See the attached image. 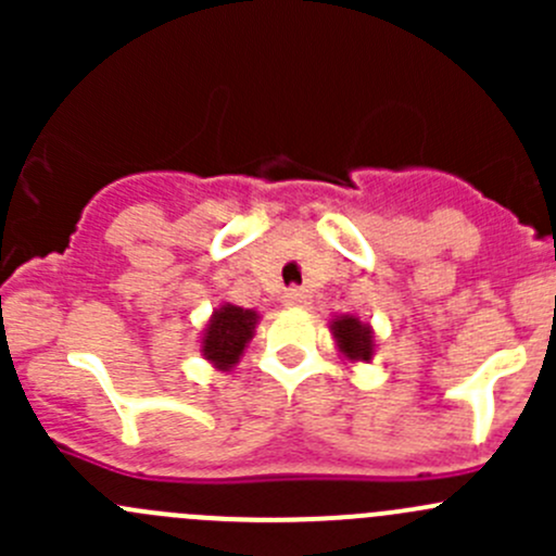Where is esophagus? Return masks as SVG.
Listing matches in <instances>:
<instances>
[{"instance_id": "1", "label": "esophagus", "mask_w": 556, "mask_h": 556, "mask_svg": "<svg viewBox=\"0 0 556 556\" xmlns=\"http://www.w3.org/2000/svg\"><path fill=\"white\" fill-rule=\"evenodd\" d=\"M306 299H309V295H306V290H301V288H288L282 295V301L288 306H304Z\"/></svg>"}]
</instances>
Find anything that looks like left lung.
<instances>
[{"label":"left lung","mask_w":556,"mask_h":556,"mask_svg":"<svg viewBox=\"0 0 556 556\" xmlns=\"http://www.w3.org/2000/svg\"><path fill=\"white\" fill-rule=\"evenodd\" d=\"M333 336L341 352L352 361H368L371 357V330L357 317H341L333 323Z\"/></svg>","instance_id":"left-lung-1"}]
</instances>
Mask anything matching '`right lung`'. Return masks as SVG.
Masks as SVG:
<instances>
[{"label":"right lung","instance_id":"obj_1","mask_svg":"<svg viewBox=\"0 0 556 556\" xmlns=\"http://www.w3.org/2000/svg\"><path fill=\"white\" fill-rule=\"evenodd\" d=\"M257 314L239 306H220L215 317L210 319V328L204 333V355L215 361L220 368H231L242 355L244 344L252 339Z\"/></svg>","mask_w":556,"mask_h":556}]
</instances>
